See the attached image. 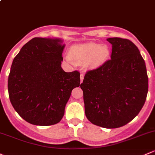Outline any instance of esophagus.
<instances>
[{
    "label": "esophagus",
    "instance_id": "esophagus-1",
    "mask_svg": "<svg viewBox=\"0 0 155 155\" xmlns=\"http://www.w3.org/2000/svg\"><path fill=\"white\" fill-rule=\"evenodd\" d=\"M83 79H84V75L81 74V75H80V82H81V83L82 82Z\"/></svg>",
    "mask_w": 155,
    "mask_h": 155
}]
</instances>
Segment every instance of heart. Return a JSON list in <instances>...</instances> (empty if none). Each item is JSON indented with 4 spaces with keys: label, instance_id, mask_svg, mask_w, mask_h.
<instances>
[{
    "label": "heart",
    "instance_id": "b5f03b06",
    "mask_svg": "<svg viewBox=\"0 0 155 155\" xmlns=\"http://www.w3.org/2000/svg\"><path fill=\"white\" fill-rule=\"evenodd\" d=\"M110 50L106 45L91 43L76 45L71 50V56L79 62H84L91 59L93 64H98L109 56Z\"/></svg>",
    "mask_w": 155,
    "mask_h": 155
}]
</instances>
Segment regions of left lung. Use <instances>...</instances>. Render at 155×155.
<instances>
[{"instance_id": "left-lung-1", "label": "left lung", "mask_w": 155, "mask_h": 155, "mask_svg": "<svg viewBox=\"0 0 155 155\" xmlns=\"http://www.w3.org/2000/svg\"><path fill=\"white\" fill-rule=\"evenodd\" d=\"M110 59L86 72L80 84L84 110L93 124L123 126L139 114L149 88L146 64L137 47L126 38H109Z\"/></svg>"}]
</instances>
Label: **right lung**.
<instances>
[{"mask_svg": "<svg viewBox=\"0 0 155 155\" xmlns=\"http://www.w3.org/2000/svg\"><path fill=\"white\" fill-rule=\"evenodd\" d=\"M56 38H34L14 58L8 78L13 107L32 125H55L64 114L71 91L80 84L78 71L61 68L64 45Z\"/></svg>", "mask_w": 155, "mask_h": 155, "instance_id": "1", "label": "right lung"}]
</instances>
